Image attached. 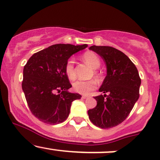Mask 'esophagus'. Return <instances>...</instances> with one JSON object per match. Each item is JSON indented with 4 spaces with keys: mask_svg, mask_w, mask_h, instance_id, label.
I'll use <instances>...</instances> for the list:
<instances>
[{
    "mask_svg": "<svg viewBox=\"0 0 160 160\" xmlns=\"http://www.w3.org/2000/svg\"><path fill=\"white\" fill-rule=\"evenodd\" d=\"M82 98H83V99H87V98H89V96H82Z\"/></svg>",
    "mask_w": 160,
    "mask_h": 160,
    "instance_id": "esophagus-1",
    "label": "esophagus"
}]
</instances>
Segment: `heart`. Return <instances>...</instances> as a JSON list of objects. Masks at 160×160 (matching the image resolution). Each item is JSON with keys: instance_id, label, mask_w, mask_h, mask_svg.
Here are the masks:
<instances>
[{"instance_id": "heart-1", "label": "heart", "mask_w": 160, "mask_h": 160, "mask_svg": "<svg viewBox=\"0 0 160 160\" xmlns=\"http://www.w3.org/2000/svg\"><path fill=\"white\" fill-rule=\"evenodd\" d=\"M83 59L87 64H88L93 70V75L96 78L99 77V72L96 69H98L101 64V61L99 56L93 52H87L83 54ZM64 72H65L66 76L73 80L76 78V72L74 68V62L72 58H69L67 61L65 66H64ZM96 81L94 80H77L75 83H73V88L77 92L80 94L87 95L91 91L94 90L96 88Z\"/></svg>"}]
</instances>
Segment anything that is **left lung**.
Instances as JSON below:
<instances>
[{"label":"left lung","mask_w":160,"mask_h":160,"mask_svg":"<svg viewBox=\"0 0 160 160\" xmlns=\"http://www.w3.org/2000/svg\"><path fill=\"white\" fill-rule=\"evenodd\" d=\"M89 49L102 58L107 68V75L99 88L105 94L94 97L97 105L88 111L89 120L100 128H111L129 115L139 99L141 80L134 63L121 51L96 45Z\"/></svg>","instance_id":"left-lung-1"}]
</instances>
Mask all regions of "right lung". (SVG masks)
Instances as JSON below:
<instances>
[{"instance_id": "obj_1", "label": "right lung", "mask_w": 160, "mask_h": 160, "mask_svg": "<svg viewBox=\"0 0 160 160\" xmlns=\"http://www.w3.org/2000/svg\"><path fill=\"white\" fill-rule=\"evenodd\" d=\"M87 44H56L31 56L23 68L22 88L33 115L48 124L68 118L73 100L81 96L68 91L72 87L64 72L72 54L86 48Z\"/></svg>"}]
</instances>
